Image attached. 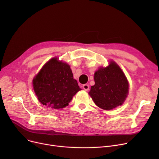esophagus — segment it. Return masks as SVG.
<instances>
[{
  "instance_id": "1",
  "label": "esophagus",
  "mask_w": 159,
  "mask_h": 159,
  "mask_svg": "<svg viewBox=\"0 0 159 159\" xmlns=\"http://www.w3.org/2000/svg\"><path fill=\"white\" fill-rule=\"evenodd\" d=\"M82 88H83V89H84L85 91H88V90L89 89V86L88 84H84V85L82 86Z\"/></svg>"
}]
</instances>
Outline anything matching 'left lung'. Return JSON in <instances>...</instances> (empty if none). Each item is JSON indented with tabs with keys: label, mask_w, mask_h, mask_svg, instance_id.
<instances>
[{
	"label": "left lung",
	"mask_w": 159,
	"mask_h": 159,
	"mask_svg": "<svg viewBox=\"0 0 159 159\" xmlns=\"http://www.w3.org/2000/svg\"><path fill=\"white\" fill-rule=\"evenodd\" d=\"M95 84L89 92L95 104L103 110H110L121 106L128 93L129 84L120 67L111 61L106 68L95 73Z\"/></svg>",
	"instance_id": "8db88e82"
}]
</instances>
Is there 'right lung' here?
<instances>
[{"mask_svg": "<svg viewBox=\"0 0 159 159\" xmlns=\"http://www.w3.org/2000/svg\"><path fill=\"white\" fill-rule=\"evenodd\" d=\"M39 102L54 109L68 106L79 91L77 81L73 77L70 67L53 58L43 67L33 80Z\"/></svg>", "mask_w": 159, "mask_h": 159, "instance_id": "1", "label": "right lung"}]
</instances>
